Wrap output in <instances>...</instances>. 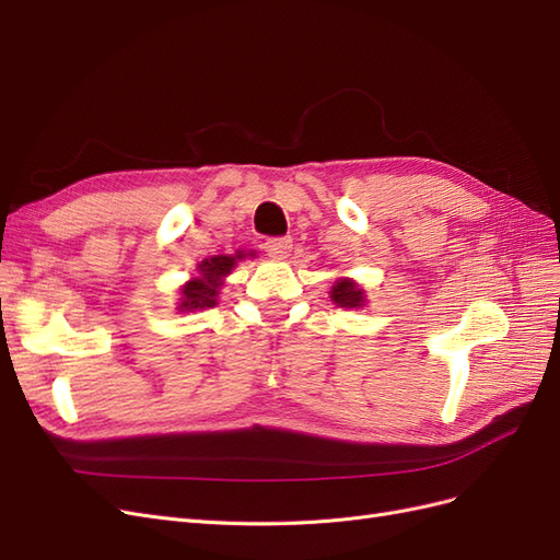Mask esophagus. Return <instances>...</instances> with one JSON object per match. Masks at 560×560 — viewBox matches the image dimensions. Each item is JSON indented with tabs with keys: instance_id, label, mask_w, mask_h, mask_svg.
<instances>
[{
	"instance_id": "obj_1",
	"label": "esophagus",
	"mask_w": 560,
	"mask_h": 560,
	"mask_svg": "<svg viewBox=\"0 0 560 560\" xmlns=\"http://www.w3.org/2000/svg\"><path fill=\"white\" fill-rule=\"evenodd\" d=\"M264 249L270 254V257L282 259L292 252V238H270L264 243Z\"/></svg>"
}]
</instances>
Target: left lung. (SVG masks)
<instances>
[{
	"instance_id": "8db88e82",
	"label": "left lung",
	"mask_w": 560,
	"mask_h": 560,
	"mask_svg": "<svg viewBox=\"0 0 560 560\" xmlns=\"http://www.w3.org/2000/svg\"><path fill=\"white\" fill-rule=\"evenodd\" d=\"M331 301L341 308H358L364 301V292L352 280H338L331 287Z\"/></svg>"
}]
</instances>
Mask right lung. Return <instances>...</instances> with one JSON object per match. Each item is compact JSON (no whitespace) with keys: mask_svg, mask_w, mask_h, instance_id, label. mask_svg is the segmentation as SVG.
Returning <instances> with one entry per match:
<instances>
[{"mask_svg":"<svg viewBox=\"0 0 560 560\" xmlns=\"http://www.w3.org/2000/svg\"><path fill=\"white\" fill-rule=\"evenodd\" d=\"M245 254H235V257H212L198 266V278L186 282L182 287L179 311H196V308H210L217 303V290L222 284V278L231 273L235 259H243Z\"/></svg>","mask_w":560,"mask_h":560,"instance_id":"right-lung-1","label":"right lung"}]
</instances>
